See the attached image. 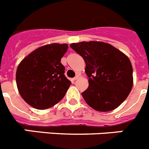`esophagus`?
I'll return each instance as SVG.
<instances>
[{"label": "esophagus", "instance_id": "1", "mask_svg": "<svg viewBox=\"0 0 149 149\" xmlns=\"http://www.w3.org/2000/svg\"><path fill=\"white\" fill-rule=\"evenodd\" d=\"M79 77H80V75H78V74H77V75H76L75 77H74L73 81H76V80H77V79H78Z\"/></svg>", "mask_w": 149, "mask_h": 149}]
</instances>
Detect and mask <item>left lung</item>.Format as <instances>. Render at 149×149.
<instances>
[{"mask_svg": "<svg viewBox=\"0 0 149 149\" xmlns=\"http://www.w3.org/2000/svg\"><path fill=\"white\" fill-rule=\"evenodd\" d=\"M70 47L86 63L89 87L81 93L85 101L97 111L117 108L133 86V68L128 57L103 42H81Z\"/></svg>", "mask_w": 149, "mask_h": 149, "instance_id": "obj_1", "label": "left lung"}]
</instances>
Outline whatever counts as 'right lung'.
Here are the masks:
<instances>
[{
  "label": "right lung",
  "mask_w": 149,
  "mask_h": 149,
  "mask_svg": "<svg viewBox=\"0 0 149 149\" xmlns=\"http://www.w3.org/2000/svg\"><path fill=\"white\" fill-rule=\"evenodd\" d=\"M67 44L46 45L36 49L19 63L16 84L22 98L38 110L53 107L63 99L71 85L60 63Z\"/></svg>",
  "instance_id": "obj_1"
}]
</instances>
